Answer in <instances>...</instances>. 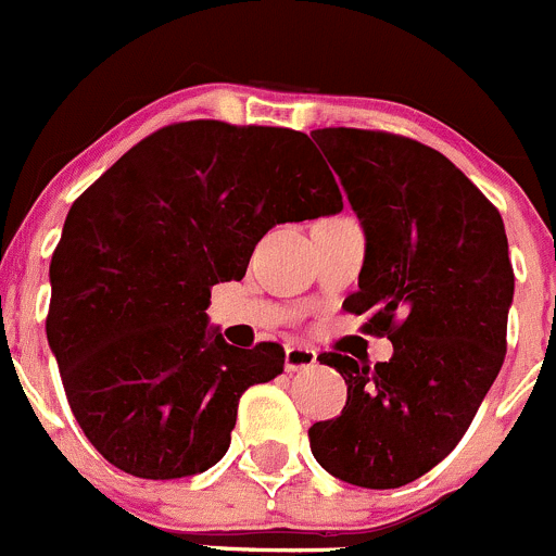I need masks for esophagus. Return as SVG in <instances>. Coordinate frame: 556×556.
Returning <instances> with one entry per match:
<instances>
[{
    "label": "esophagus",
    "mask_w": 556,
    "mask_h": 556,
    "mask_svg": "<svg viewBox=\"0 0 556 556\" xmlns=\"http://www.w3.org/2000/svg\"><path fill=\"white\" fill-rule=\"evenodd\" d=\"M316 365V351L307 349V345H286V370L296 372V370H307V367Z\"/></svg>",
    "instance_id": "1"
}]
</instances>
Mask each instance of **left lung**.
I'll return each mask as SVG.
<instances>
[{"label": "left lung", "mask_w": 556, "mask_h": 556, "mask_svg": "<svg viewBox=\"0 0 556 556\" xmlns=\"http://www.w3.org/2000/svg\"><path fill=\"white\" fill-rule=\"evenodd\" d=\"M367 235L349 313L387 334L376 367L321 354L345 378L340 416L307 430L316 463L365 489L432 470L463 435L505 359L514 267L497 207L435 148L370 129L311 131Z\"/></svg>", "instance_id": "obj_1"}]
</instances>
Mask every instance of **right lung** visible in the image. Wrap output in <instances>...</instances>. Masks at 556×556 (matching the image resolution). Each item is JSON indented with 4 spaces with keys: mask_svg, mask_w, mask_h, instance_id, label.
Segmentation results:
<instances>
[{
    "mask_svg": "<svg viewBox=\"0 0 556 556\" xmlns=\"http://www.w3.org/2000/svg\"><path fill=\"white\" fill-rule=\"evenodd\" d=\"M340 211L311 137L224 121L162 126L73 202L46 332L70 408L110 465L167 481L227 454L240 394L280 376L286 354L207 327L211 289L243 278L276 224Z\"/></svg>",
    "mask_w": 556,
    "mask_h": 556,
    "instance_id": "add662e5",
    "label": "right lung"
}]
</instances>
